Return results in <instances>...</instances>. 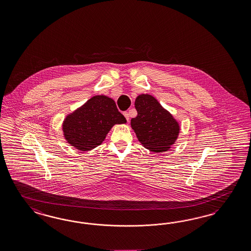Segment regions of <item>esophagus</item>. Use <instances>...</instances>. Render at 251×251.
<instances>
[{
	"label": "esophagus",
	"instance_id": "1",
	"mask_svg": "<svg viewBox=\"0 0 251 251\" xmlns=\"http://www.w3.org/2000/svg\"><path fill=\"white\" fill-rule=\"evenodd\" d=\"M124 115H125V117L126 118V120H127V122H128L129 119H130V118H129L128 113H127V112H125V113H124Z\"/></svg>",
	"mask_w": 251,
	"mask_h": 251
}]
</instances>
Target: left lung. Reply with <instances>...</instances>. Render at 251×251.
<instances>
[{
	"label": "left lung",
	"mask_w": 251,
	"mask_h": 251,
	"mask_svg": "<svg viewBox=\"0 0 251 251\" xmlns=\"http://www.w3.org/2000/svg\"><path fill=\"white\" fill-rule=\"evenodd\" d=\"M137 116L131 119V127L138 141L149 151H168L179 136V123L151 94H140L135 100Z\"/></svg>",
	"instance_id": "obj_1"
}]
</instances>
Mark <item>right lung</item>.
<instances>
[{"label":"right lung","instance_id":"1","mask_svg":"<svg viewBox=\"0 0 251 251\" xmlns=\"http://www.w3.org/2000/svg\"><path fill=\"white\" fill-rule=\"evenodd\" d=\"M126 123L115 100L105 95H95L66 116L62 131L68 143L84 152L100 146L115 125Z\"/></svg>","mask_w":251,"mask_h":251}]
</instances>
